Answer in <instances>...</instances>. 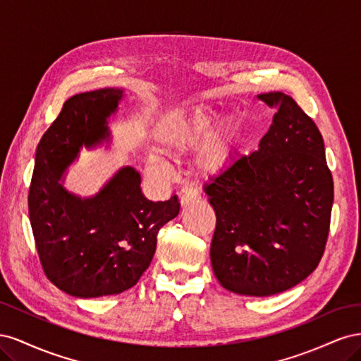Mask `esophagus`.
<instances>
[{"mask_svg": "<svg viewBox=\"0 0 361 361\" xmlns=\"http://www.w3.org/2000/svg\"><path fill=\"white\" fill-rule=\"evenodd\" d=\"M199 199V191L195 188H190V187H185L182 190V194H180V203L185 206V204H190L192 203L194 200Z\"/></svg>", "mask_w": 361, "mask_h": 361, "instance_id": "34e87169", "label": "esophagus"}]
</instances>
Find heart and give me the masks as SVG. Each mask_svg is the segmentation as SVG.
<instances>
[{"mask_svg": "<svg viewBox=\"0 0 361 361\" xmlns=\"http://www.w3.org/2000/svg\"><path fill=\"white\" fill-rule=\"evenodd\" d=\"M212 125L214 117L202 110H194L185 114H173L162 123L159 140L169 147L183 149L195 143L212 128ZM233 147L235 141L231 130H212L200 140L194 150L195 166L206 173L221 170L231 159ZM147 166L152 170H158L162 164L161 159L154 155L147 158Z\"/></svg>", "mask_w": 361, "mask_h": 361, "instance_id": "b5f03b06", "label": "heart"}]
</instances>
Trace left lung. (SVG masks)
Listing matches in <instances>:
<instances>
[{"instance_id": "obj_1", "label": "left lung", "mask_w": 361, "mask_h": 361, "mask_svg": "<svg viewBox=\"0 0 361 361\" xmlns=\"http://www.w3.org/2000/svg\"><path fill=\"white\" fill-rule=\"evenodd\" d=\"M257 97L277 106L259 150L235 158L204 192L216 215L215 277L233 293L269 297L319 265L334 185L319 129L293 97L280 92Z\"/></svg>"}]
</instances>
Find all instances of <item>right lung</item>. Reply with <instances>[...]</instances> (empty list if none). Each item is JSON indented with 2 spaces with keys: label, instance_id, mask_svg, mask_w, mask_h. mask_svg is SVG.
I'll return each mask as SVG.
<instances>
[{
  "label": "right lung",
  "instance_id": "add662e5",
  "mask_svg": "<svg viewBox=\"0 0 361 361\" xmlns=\"http://www.w3.org/2000/svg\"><path fill=\"white\" fill-rule=\"evenodd\" d=\"M122 97L118 89L75 94L40 138L28 191V214L40 265L52 285L73 297L97 298L137 285L157 250L159 228L179 214L176 195L150 202L133 167L92 199L60 185L82 146L108 137L106 118Z\"/></svg>",
  "mask_w": 361,
  "mask_h": 361
}]
</instances>
